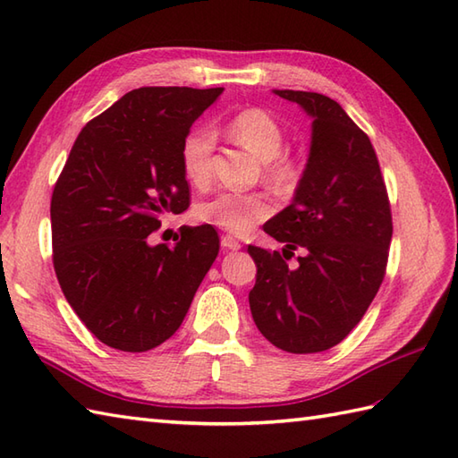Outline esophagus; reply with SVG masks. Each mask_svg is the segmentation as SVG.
<instances>
[{"label": "esophagus", "mask_w": 458, "mask_h": 458, "mask_svg": "<svg viewBox=\"0 0 458 458\" xmlns=\"http://www.w3.org/2000/svg\"><path fill=\"white\" fill-rule=\"evenodd\" d=\"M220 246H222L224 250H240V248H242L240 242H238L234 236H230V234H224V236L220 238Z\"/></svg>", "instance_id": "1"}]
</instances>
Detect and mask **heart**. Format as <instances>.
Wrapping results in <instances>:
<instances>
[{"label": "heart", "instance_id": "b5f03b06", "mask_svg": "<svg viewBox=\"0 0 458 458\" xmlns=\"http://www.w3.org/2000/svg\"><path fill=\"white\" fill-rule=\"evenodd\" d=\"M228 131L240 145L266 163L267 177L289 189L299 181V165L281 155L285 141L284 128L266 110L248 108L236 114ZM216 133L207 125L192 128L181 143V167L194 187H204L212 177V153ZM274 212V202L266 192H218L197 207V218L232 234H246L258 222Z\"/></svg>", "mask_w": 458, "mask_h": 458}]
</instances>
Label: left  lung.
Returning a JSON list of instances; mask_svg holds the SVG:
<instances>
[{
    "instance_id": "left-lung-1",
    "label": "left lung",
    "mask_w": 458,
    "mask_h": 458,
    "mask_svg": "<svg viewBox=\"0 0 458 458\" xmlns=\"http://www.w3.org/2000/svg\"><path fill=\"white\" fill-rule=\"evenodd\" d=\"M310 123L305 171L289 207L264 224L271 238L306 251L291 270L279 251L248 246L258 274L250 291L254 323L293 354L323 352L348 336L384 281L392 212L368 135L328 96L274 90Z\"/></svg>"
}]
</instances>
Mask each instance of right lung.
<instances>
[{
  "label": "right lung",
  "mask_w": 458,
  "mask_h": 458,
  "mask_svg": "<svg viewBox=\"0 0 458 458\" xmlns=\"http://www.w3.org/2000/svg\"><path fill=\"white\" fill-rule=\"evenodd\" d=\"M224 89L145 86L82 128L51 199L53 264L68 305L112 348L145 352L181 327L218 256L210 224L169 248L148 238L189 208L181 143Z\"/></svg>",
  "instance_id": "1"
}]
</instances>
